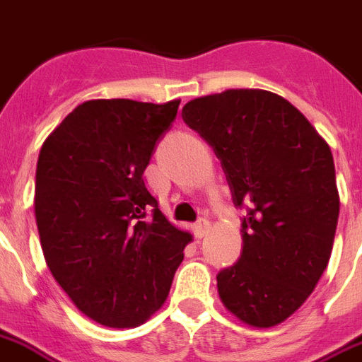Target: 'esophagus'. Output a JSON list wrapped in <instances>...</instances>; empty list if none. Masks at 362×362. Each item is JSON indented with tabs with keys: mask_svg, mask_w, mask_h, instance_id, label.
<instances>
[{
	"mask_svg": "<svg viewBox=\"0 0 362 362\" xmlns=\"http://www.w3.org/2000/svg\"><path fill=\"white\" fill-rule=\"evenodd\" d=\"M208 228H210V221H208V219H201V221L195 225V236L204 238L208 234Z\"/></svg>",
	"mask_w": 362,
	"mask_h": 362,
	"instance_id": "1",
	"label": "esophagus"
}]
</instances>
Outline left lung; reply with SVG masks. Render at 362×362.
<instances>
[{
	"mask_svg": "<svg viewBox=\"0 0 362 362\" xmlns=\"http://www.w3.org/2000/svg\"><path fill=\"white\" fill-rule=\"evenodd\" d=\"M214 146L242 221L243 249L217 275L228 313L257 329L283 324L318 284L333 251L340 197L327 141L264 89H228L182 107Z\"/></svg>",
	"mask_w": 362,
	"mask_h": 362,
	"instance_id": "obj_1",
	"label": "left lung"
}]
</instances>
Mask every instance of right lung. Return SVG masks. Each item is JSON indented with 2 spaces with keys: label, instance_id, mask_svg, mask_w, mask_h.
Segmentation results:
<instances>
[{
  "label": "right lung",
  "instance_id": "right-lung-1",
  "mask_svg": "<svg viewBox=\"0 0 362 362\" xmlns=\"http://www.w3.org/2000/svg\"><path fill=\"white\" fill-rule=\"evenodd\" d=\"M178 105L87 100L38 154L35 217L46 264L79 313L105 327H137L160 310L193 240L161 214L143 178Z\"/></svg>",
  "mask_w": 362,
  "mask_h": 362
}]
</instances>
